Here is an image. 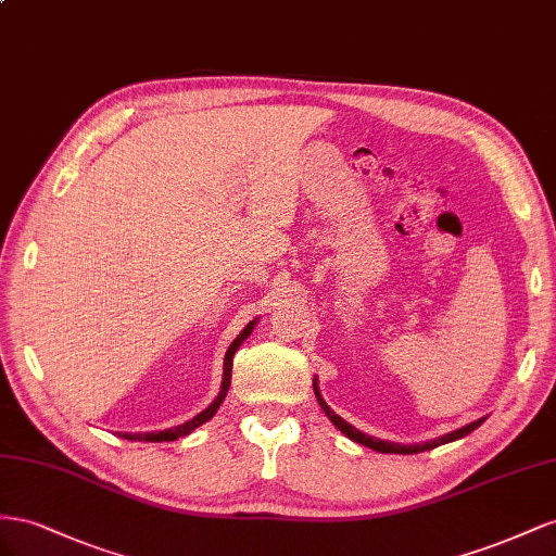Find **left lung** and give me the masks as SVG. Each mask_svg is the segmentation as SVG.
I'll list each match as a JSON object with an SVG mask.
<instances>
[{"instance_id": "1", "label": "left lung", "mask_w": 556, "mask_h": 556, "mask_svg": "<svg viewBox=\"0 0 556 556\" xmlns=\"http://www.w3.org/2000/svg\"><path fill=\"white\" fill-rule=\"evenodd\" d=\"M314 393H316V401H319L321 409L326 412V417H328L332 424H336L346 438H352L354 442H361V445H366V447H370V450H375V452H382V454H417V452L433 450V447H438V445H445V442H452V440H458V438L468 435L470 431H475V428H478V426L484 421V419H478V421H472V424H468V426H464V428H458V431H454V433H447V435H442V438L431 440V442H424V445H393V442H384V440H377V438H370V435H363L361 431H356V428H354L352 424H346L342 417H338L336 412H332V409L328 407V403L321 399L319 387H316V379H314Z\"/></svg>"}]
</instances>
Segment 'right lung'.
<instances>
[{"instance_id":"1","label":"right lung","mask_w":556,"mask_h":556,"mask_svg":"<svg viewBox=\"0 0 556 556\" xmlns=\"http://www.w3.org/2000/svg\"><path fill=\"white\" fill-rule=\"evenodd\" d=\"M253 326H256V321H251L240 336H237L235 340H232V344L228 346V352H226V361H224V382H220V391H218V395L214 399V403L204 409V412H200L198 417H193L190 421H186V424H181V426H174V428H167V431H157V433H123L121 438H125V440H147V442H163V440H177V438H181V435H188L190 431H195V428L200 426V424H204V421H210L214 415H216V409H218V405L224 403V399L228 395V389H230V377H232V356H235V352L237 349H240V344L251 336V330H253Z\"/></svg>"}]
</instances>
